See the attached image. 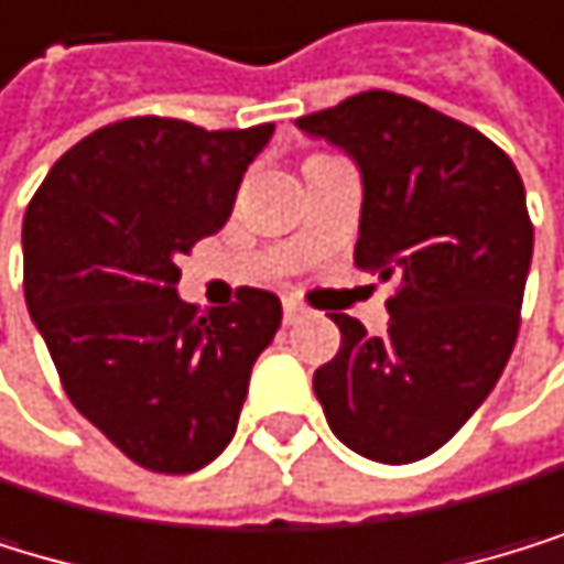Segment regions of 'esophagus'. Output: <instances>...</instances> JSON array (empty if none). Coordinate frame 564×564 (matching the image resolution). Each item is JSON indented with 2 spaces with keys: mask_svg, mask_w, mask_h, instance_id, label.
Segmentation results:
<instances>
[{
  "mask_svg": "<svg viewBox=\"0 0 564 564\" xmlns=\"http://www.w3.org/2000/svg\"><path fill=\"white\" fill-rule=\"evenodd\" d=\"M301 315H304V307H301L294 297H288V301H284V322H288V325H294Z\"/></svg>",
  "mask_w": 564,
  "mask_h": 564,
  "instance_id": "1",
  "label": "esophagus"
}]
</instances>
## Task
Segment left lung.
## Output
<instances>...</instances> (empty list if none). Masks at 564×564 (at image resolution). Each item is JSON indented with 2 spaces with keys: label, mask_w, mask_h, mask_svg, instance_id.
Here are the masks:
<instances>
[{
  "label": "left lung",
  "mask_w": 564,
  "mask_h": 564,
  "mask_svg": "<svg viewBox=\"0 0 564 564\" xmlns=\"http://www.w3.org/2000/svg\"><path fill=\"white\" fill-rule=\"evenodd\" d=\"M362 171L356 263L393 280L387 335L349 315L315 369L328 427L387 466L438 452L486 400L521 328L534 226L513 160L479 129L397 91L301 116Z\"/></svg>",
  "instance_id": "left-lung-1"
}]
</instances>
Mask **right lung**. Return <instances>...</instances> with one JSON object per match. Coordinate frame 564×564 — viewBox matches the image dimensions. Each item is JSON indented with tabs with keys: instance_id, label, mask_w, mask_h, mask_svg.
<instances>
[{
	"instance_id": "add662e5",
	"label": "right lung",
	"mask_w": 564,
	"mask_h": 564,
	"mask_svg": "<svg viewBox=\"0 0 564 564\" xmlns=\"http://www.w3.org/2000/svg\"><path fill=\"white\" fill-rule=\"evenodd\" d=\"M273 122L202 129L132 116L74 143L23 218V294L67 400L140 469L184 476L236 435L280 297L239 288L208 315L177 257L218 232Z\"/></svg>"
}]
</instances>
